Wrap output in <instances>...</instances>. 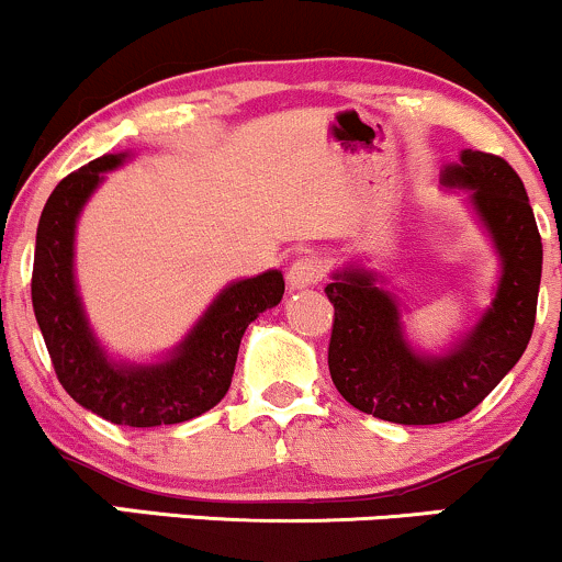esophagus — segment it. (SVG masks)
I'll return each instance as SVG.
<instances>
[{
	"instance_id": "34e87169",
	"label": "esophagus",
	"mask_w": 562,
	"mask_h": 562,
	"mask_svg": "<svg viewBox=\"0 0 562 562\" xmlns=\"http://www.w3.org/2000/svg\"><path fill=\"white\" fill-rule=\"evenodd\" d=\"M325 277V263L317 256H299L288 269V285L293 290L317 285Z\"/></svg>"
}]
</instances>
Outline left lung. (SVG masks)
Segmentation results:
<instances>
[{
    "label": "left lung",
    "instance_id": "8db88e82",
    "mask_svg": "<svg viewBox=\"0 0 562 562\" xmlns=\"http://www.w3.org/2000/svg\"><path fill=\"white\" fill-rule=\"evenodd\" d=\"M443 184L473 190L502 259L492 308L454 351L417 357L402 335L396 301L364 269H346L325 288L335 308L327 348L335 389L359 412L398 425L465 417L524 357L537 322L541 235L518 173L505 158L465 150Z\"/></svg>",
    "mask_w": 562,
    "mask_h": 562
}]
</instances>
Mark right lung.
<instances>
[{
    "label": "right lung",
    "mask_w": 562,
    "mask_h": 562,
    "mask_svg": "<svg viewBox=\"0 0 562 562\" xmlns=\"http://www.w3.org/2000/svg\"><path fill=\"white\" fill-rule=\"evenodd\" d=\"M126 156H102L70 171L44 205L36 229L31 301L55 375L74 402L128 428L192 420L229 391L245 327L277 306L285 293L282 272H263L229 285L177 348L153 367H115L105 359L83 319L74 288V227L102 171Z\"/></svg>",
    "instance_id": "obj_1"
}]
</instances>
